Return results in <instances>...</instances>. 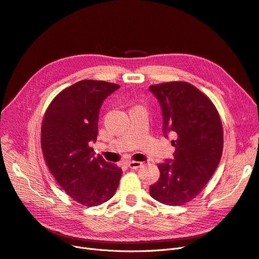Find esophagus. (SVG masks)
<instances>
[{"label":"esophagus","mask_w":259,"mask_h":259,"mask_svg":"<svg viewBox=\"0 0 259 259\" xmlns=\"http://www.w3.org/2000/svg\"><path fill=\"white\" fill-rule=\"evenodd\" d=\"M142 164L143 163H142V162H140V161H129L128 162V166L130 168H133V169H137V168L141 167Z\"/></svg>","instance_id":"1"}]
</instances>
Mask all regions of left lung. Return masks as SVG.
I'll list each match as a JSON object with an SVG mask.
<instances>
[{
  "instance_id": "left-lung-1",
  "label": "left lung",
  "mask_w": 259,
  "mask_h": 259,
  "mask_svg": "<svg viewBox=\"0 0 259 259\" xmlns=\"http://www.w3.org/2000/svg\"><path fill=\"white\" fill-rule=\"evenodd\" d=\"M163 116V135L175 137L174 159L158 164L160 178L149 188L152 198L180 206L200 193L215 171L223 151L220 115L205 94L187 82L151 85Z\"/></svg>"
}]
</instances>
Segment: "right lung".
I'll list each match as a JSON object with an SVG mask.
<instances>
[{
    "instance_id": "1",
    "label": "right lung",
    "mask_w": 259,
    "mask_h": 259,
    "mask_svg": "<svg viewBox=\"0 0 259 259\" xmlns=\"http://www.w3.org/2000/svg\"><path fill=\"white\" fill-rule=\"evenodd\" d=\"M120 88L83 80L62 91L48 107L41 124V149L61 188L83 206H98L116 191L122 170L90 147L98 136L103 100Z\"/></svg>"
}]
</instances>
